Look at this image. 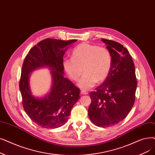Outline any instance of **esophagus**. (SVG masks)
<instances>
[{"instance_id":"obj_1","label":"esophagus","mask_w":155,"mask_h":155,"mask_svg":"<svg viewBox=\"0 0 155 155\" xmlns=\"http://www.w3.org/2000/svg\"><path fill=\"white\" fill-rule=\"evenodd\" d=\"M81 94H84V95H87V94H88V92H87L86 91L82 90V91H81Z\"/></svg>"}]
</instances>
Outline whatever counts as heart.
I'll list each match as a JSON object with an SVG mask.
<instances>
[{
	"label": "heart",
	"mask_w": 155,
	"mask_h": 155,
	"mask_svg": "<svg viewBox=\"0 0 155 155\" xmlns=\"http://www.w3.org/2000/svg\"><path fill=\"white\" fill-rule=\"evenodd\" d=\"M112 59L110 51L106 48L88 43L78 45L71 52V58L63 60V67L73 80L80 79L78 86L83 90L92 88L96 82H102L108 76Z\"/></svg>",
	"instance_id": "b5f03b06"
}]
</instances>
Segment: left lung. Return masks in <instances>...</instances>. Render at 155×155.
I'll use <instances>...</instances> for the list:
<instances>
[{
	"mask_svg": "<svg viewBox=\"0 0 155 155\" xmlns=\"http://www.w3.org/2000/svg\"><path fill=\"white\" fill-rule=\"evenodd\" d=\"M101 40L111 53V68L103 83L90 92L88 115L94 124L107 127L118 124L129 114L135 102L137 82L129 51L113 40Z\"/></svg>",
	"mask_w": 155,
	"mask_h": 155,
	"instance_id": "1",
	"label": "left lung"
}]
</instances>
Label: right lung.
Returning a JSON list of instances; mask_svg holds the SVG:
<instances>
[{"mask_svg": "<svg viewBox=\"0 0 155 155\" xmlns=\"http://www.w3.org/2000/svg\"><path fill=\"white\" fill-rule=\"evenodd\" d=\"M76 41L46 38L33 46L24 60L19 80L23 108L33 122L45 129H56L66 123L80 99V89L64 77L63 67L65 51ZM44 67L51 70V92L44 98H35L29 87V75Z\"/></svg>", "mask_w": 155, "mask_h": 155, "instance_id": "1", "label": "right lung"}]
</instances>
